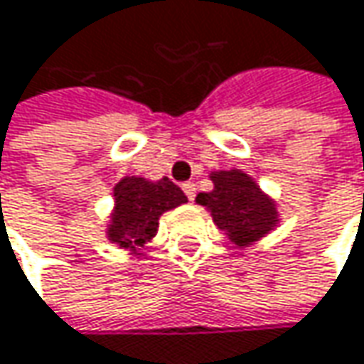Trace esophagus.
Masks as SVG:
<instances>
[{
  "mask_svg": "<svg viewBox=\"0 0 364 364\" xmlns=\"http://www.w3.org/2000/svg\"><path fill=\"white\" fill-rule=\"evenodd\" d=\"M183 191H185V196L193 202V198H196V183H191V181L183 183Z\"/></svg>",
  "mask_w": 364,
  "mask_h": 364,
  "instance_id": "obj_1",
  "label": "esophagus"
}]
</instances>
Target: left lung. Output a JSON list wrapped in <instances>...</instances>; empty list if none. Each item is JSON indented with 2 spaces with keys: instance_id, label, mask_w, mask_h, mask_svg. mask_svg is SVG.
Instances as JSON below:
<instances>
[{
  "instance_id": "8db88e82",
  "label": "left lung",
  "mask_w": 364,
  "mask_h": 364,
  "mask_svg": "<svg viewBox=\"0 0 364 364\" xmlns=\"http://www.w3.org/2000/svg\"><path fill=\"white\" fill-rule=\"evenodd\" d=\"M213 191L198 193L196 202L206 206L215 225L240 248L264 237L279 223L277 204L250 175L240 168L210 173Z\"/></svg>"
}]
</instances>
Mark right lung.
I'll use <instances>...</instances> for the list:
<instances>
[{
  "instance_id": "add662e5",
  "label": "right lung",
  "mask_w": 364,
  "mask_h": 364,
  "mask_svg": "<svg viewBox=\"0 0 364 364\" xmlns=\"http://www.w3.org/2000/svg\"><path fill=\"white\" fill-rule=\"evenodd\" d=\"M185 202L181 187L168 177L160 181L124 177L114 185V210L106 235L116 246L135 252L156 235L158 218Z\"/></svg>"
}]
</instances>
